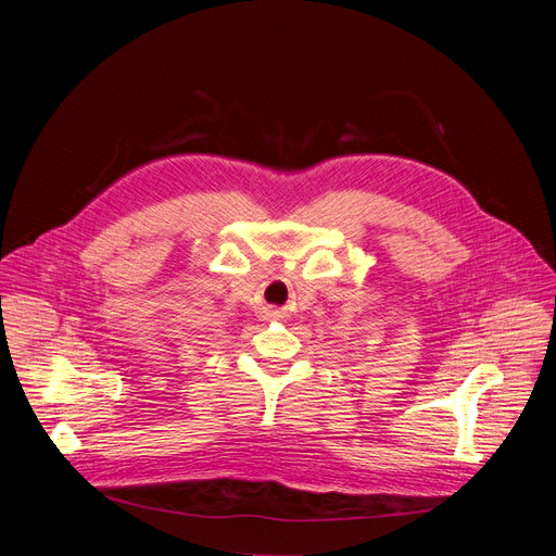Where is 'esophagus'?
<instances>
[{"mask_svg":"<svg viewBox=\"0 0 556 556\" xmlns=\"http://www.w3.org/2000/svg\"><path fill=\"white\" fill-rule=\"evenodd\" d=\"M260 316H262V321H279V319H281V309H277V307H264Z\"/></svg>","mask_w":556,"mask_h":556,"instance_id":"obj_1","label":"esophagus"}]
</instances>
